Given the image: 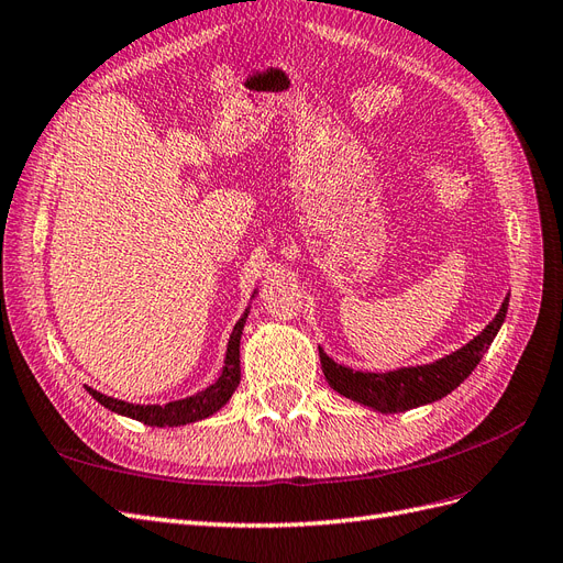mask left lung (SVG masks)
<instances>
[{
    "label": "left lung",
    "mask_w": 563,
    "mask_h": 563,
    "mask_svg": "<svg viewBox=\"0 0 563 563\" xmlns=\"http://www.w3.org/2000/svg\"><path fill=\"white\" fill-rule=\"evenodd\" d=\"M509 296L503 300L496 319L488 321V327L470 340L467 345L441 356V360L422 366H406L387 373H371V371H354L343 364L333 362L331 356L319 347V360L323 376L329 385L356 404H364L373 411L380 413H401L408 408L422 404H432L463 383L470 373L482 362L484 352L498 335L505 314H507Z\"/></svg>",
    "instance_id": "1"
}]
</instances>
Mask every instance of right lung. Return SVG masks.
I'll use <instances>...</instances> for the list:
<instances>
[{"label": "right lung", "instance_id": "1", "mask_svg": "<svg viewBox=\"0 0 563 563\" xmlns=\"http://www.w3.org/2000/svg\"><path fill=\"white\" fill-rule=\"evenodd\" d=\"M255 294V291H253ZM249 310L242 314V319L234 323V331L230 335V343H228V352H225V366L220 371V376L213 385H209L207 389L197 391V395L187 397V399H178V401H168L164 406L159 404H129L122 399H112L106 397L103 391H96L91 387L89 395L98 401L103 404L110 411L119 413V416H126L133 420H141L150 428H178V424H187V422H197L213 416L216 411L223 408L232 391L236 389L242 380V368H240V340H242V331H244V323H246Z\"/></svg>", "mask_w": 563, "mask_h": 563}]
</instances>
